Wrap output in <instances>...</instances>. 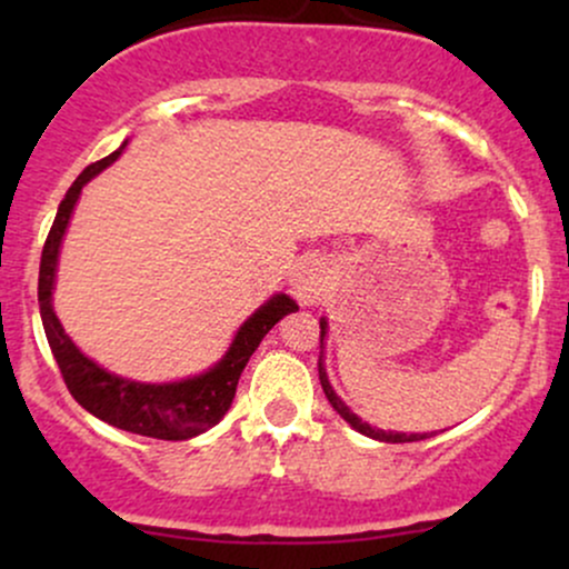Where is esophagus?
I'll list each match as a JSON object with an SVG mask.
<instances>
[{
	"label": "esophagus",
	"mask_w": 569,
	"mask_h": 569,
	"mask_svg": "<svg viewBox=\"0 0 569 569\" xmlns=\"http://www.w3.org/2000/svg\"><path fill=\"white\" fill-rule=\"evenodd\" d=\"M335 280V262L326 257H307L291 278V297L302 307L318 305Z\"/></svg>",
	"instance_id": "obj_1"
}]
</instances>
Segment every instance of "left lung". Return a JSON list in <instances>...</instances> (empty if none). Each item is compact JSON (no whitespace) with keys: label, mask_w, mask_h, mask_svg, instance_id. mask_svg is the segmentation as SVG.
I'll return each instance as SVG.
<instances>
[{"label":"left lung","mask_w":569,"mask_h":569,"mask_svg":"<svg viewBox=\"0 0 569 569\" xmlns=\"http://www.w3.org/2000/svg\"><path fill=\"white\" fill-rule=\"evenodd\" d=\"M326 335H329V321H326V318H321V348H323V339H326ZM318 377H321L323 393H326V398H329L331 407H335V409H337V415L342 417V420L348 422L350 428H356L358 433L369 436V439H375V441H388V443H407V441H420V439H428V433H396V430H380V428H371L369 422H363V420H361V417L352 415L348 403H345L342 398L337 396V390L331 388L329 375H326V367H323V356H321V361H318Z\"/></svg>","instance_id":"left-lung-1"}]
</instances>
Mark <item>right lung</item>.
I'll list each match as a JSON object with an SVG mask.
<instances>
[{
    "label": "right lung",
    "instance_id": "add662e5",
    "mask_svg": "<svg viewBox=\"0 0 569 569\" xmlns=\"http://www.w3.org/2000/svg\"><path fill=\"white\" fill-rule=\"evenodd\" d=\"M128 139L109 158L93 162L77 176L74 184L69 187L67 198L58 206L56 221L50 227L48 240L42 248V262H39V316H42L44 335H48L50 350H53L58 369H61L63 382L69 393L82 409L109 426L128 430V433L149 436V439L162 441H187L192 436L206 433L213 428L230 409L238 380L243 375L248 358L259 348L267 331L276 326L280 318L299 310L297 302L286 293H272L262 307L251 312L240 329L234 331L232 345L224 356L206 369L202 375L187 377L176 382H136L128 377L107 371L93 358L71 342L63 331L53 310V289L58 272V253H61L63 234L69 230L71 213H74L77 200H80L82 187L103 168H109L120 158Z\"/></svg>",
    "mask_w": 569,
    "mask_h": 569
}]
</instances>
